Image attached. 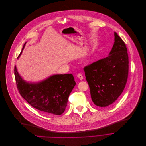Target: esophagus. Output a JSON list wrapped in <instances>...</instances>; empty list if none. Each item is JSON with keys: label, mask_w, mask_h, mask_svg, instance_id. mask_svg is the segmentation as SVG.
<instances>
[{"label": "esophagus", "mask_w": 146, "mask_h": 146, "mask_svg": "<svg viewBox=\"0 0 146 146\" xmlns=\"http://www.w3.org/2000/svg\"><path fill=\"white\" fill-rule=\"evenodd\" d=\"M76 76H77V77H78L80 80H82V79H83V76L82 74H80V73L78 74H77V75H76Z\"/></svg>", "instance_id": "esophagus-1"}]
</instances>
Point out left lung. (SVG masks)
Returning <instances> with one entry per match:
<instances>
[{
  "label": "left lung",
  "mask_w": 146,
  "mask_h": 146,
  "mask_svg": "<svg viewBox=\"0 0 146 146\" xmlns=\"http://www.w3.org/2000/svg\"><path fill=\"white\" fill-rule=\"evenodd\" d=\"M128 54L125 44L114 32L109 55L84 67L92 100L100 107L114 103L123 93L128 76Z\"/></svg>",
  "instance_id": "obj_1"
}]
</instances>
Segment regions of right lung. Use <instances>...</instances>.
<instances>
[{"label": "right lung", "instance_id": "obj_1", "mask_svg": "<svg viewBox=\"0 0 146 146\" xmlns=\"http://www.w3.org/2000/svg\"><path fill=\"white\" fill-rule=\"evenodd\" d=\"M14 75L21 96L32 107L48 114L60 115L65 111L69 95L76 84L72 74L54 75L37 83L23 80L16 66Z\"/></svg>", "mask_w": 146, "mask_h": 146}]
</instances>
